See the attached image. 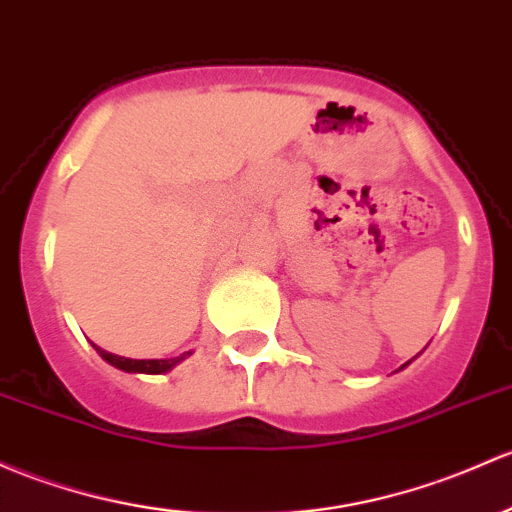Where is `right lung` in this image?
<instances>
[{"label": "right lung", "mask_w": 512, "mask_h": 512, "mask_svg": "<svg viewBox=\"0 0 512 512\" xmlns=\"http://www.w3.org/2000/svg\"><path fill=\"white\" fill-rule=\"evenodd\" d=\"M93 346H95V343H93ZM95 351H98V353L102 355V360H107V363L115 365V368L125 370V373H147V375H161V373H166V370H171V368H174V365H179L181 360L186 358V355H191V351H188V353L176 355V358L132 360V358H122V355H115V353L102 351L100 346H95Z\"/></svg>", "instance_id": "obj_1"}]
</instances>
